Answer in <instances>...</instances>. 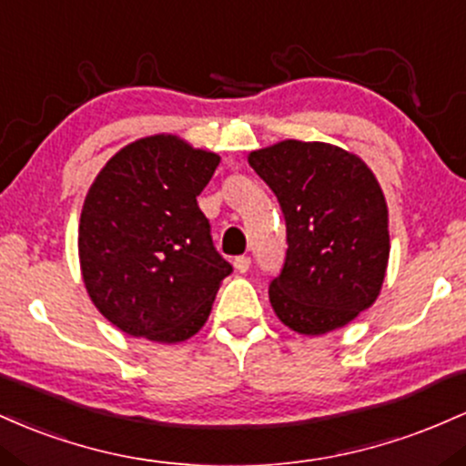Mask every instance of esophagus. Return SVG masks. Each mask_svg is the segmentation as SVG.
<instances>
[{
  "instance_id": "obj_1",
  "label": "esophagus",
  "mask_w": 466,
  "mask_h": 466,
  "mask_svg": "<svg viewBox=\"0 0 466 466\" xmlns=\"http://www.w3.org/2000/svg\"><path fill=\"white\" fill-rule=\"evenodd\" d=\"M233 266H235V270H238V273H248L250 258H248V255H239V258L233 259Z\"/></svg>"
}]
</instances>
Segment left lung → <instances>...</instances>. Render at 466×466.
Masks as SVG:
<instances>
[{"label":"left lung","instance_id":"8db88e82","mask_svg":"<svg viewBox=\"0 0 466 466\" xmlns=\"http://www.w3.org/2000/svg\"><path fill=\"white\" fill-rule=\"evenodd\" d=\"M286 219L284 268L270 281L275 315L319 337L348 326L380 295L390 259L383 189L352 151L281 140L248 154Z\"/></svg>","mask_w":466,"mask_h":466}]
</instances>
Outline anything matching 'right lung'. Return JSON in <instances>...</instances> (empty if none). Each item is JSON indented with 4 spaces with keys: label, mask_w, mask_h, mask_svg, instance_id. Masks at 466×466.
I'll return each instance as SVG.
<instances>
[{
    "label": "right lung",
    "mask_w": 466,
    "mask_h": 466,
    "mask_svg": "<svg viewBox=\"0 0 466 466\" xmlns=\"http://www.w3.org/2000/svg\"><path fill=\"white\" fill-rule=\"evenodd\" d=\"M218 165L213 151L154 134L125 145L94 177L78 261L92 303L120 332L177 343L207 323L233 270L196 200Z\"/></svg>",
    "instance_id": "right-lung-1"
}]
</instances>
